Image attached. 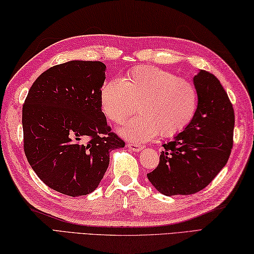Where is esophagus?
I'll use <instances>...</instances> for the list:
<instances>
[{
    "mask_svg": "<svg viewBox=\"0 0 254 254\" xmlns=\"http://www.w3.org/2000/svg\"><path fill=\"white\" fill-rule=\"evenodd\" d=\"M127 146L130 149H132L133 152H141V150L144 149L143 145H139L137 143H127Z\"/></svg>",
    "mask_w": 254,
    "mask_h": 254,
    "instance_id": "34e87169",
    "label": "esophagus"
}]
</instances>
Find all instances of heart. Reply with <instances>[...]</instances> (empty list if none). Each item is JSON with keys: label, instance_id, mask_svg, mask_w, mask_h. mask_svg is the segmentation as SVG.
Masks as SVG:
<instances>
[{"label": "heart", "instance_id": "1", "mask_svg": "<svg viewBox=\"0 0 254 254\" xmlns=\"http://www.w3.org/2000/svg\"><path fill=\"white\" fill-rule=\"evenodd\" d=\"M100 106L112 122L124 121L119 133L132 141H147L159 133L171 137L190 124L197 108L196 89L191 82L156 66H137L121 80H108L100 89Z\"/></svg>", "mask_w": 254, "mask_h": 254}]
</instances>
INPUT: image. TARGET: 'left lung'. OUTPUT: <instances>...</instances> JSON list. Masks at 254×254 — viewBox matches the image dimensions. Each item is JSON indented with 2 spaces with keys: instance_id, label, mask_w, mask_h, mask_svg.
Returning <instances> with one entry per match:
<instances>
[{
  "instance_id": "8db88e82",
  "label": "left lung",
  "mask_w": 254,
  "mask_h": 254,
  "mask_svg": "<svg viewBox=\"0 0 254 254\" xmlns=\"http://www.w3.org/2000/svg\"><path fill=\"white\" fill-rule=\"evenodd\" d=\"M197 108L190 124L164 144L159 165L147 174L167 196L189 195L207 187L227 164L233 148L235 115L219 80L203 69L193 76Z\"/></svg>"
}]
</instances>
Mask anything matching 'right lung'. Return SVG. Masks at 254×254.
<instances>
[{
  "mask_svg": "<svg viewBox=\"0 0 254 254\" xmlns=\"http://www.w3.org/2000/svg\"><path fill=\"white\" fill-rule=\"evenodd\" d=\"M106 69L99 61L59 64L35 80L25 100L27 160L42 182L65 195L95 191L109 166L110 152L124 147L101 111Z\"/></svg>",
  "mask_w": 254,
  "mask_h": 254,
  "instance_id": "add662e5",
  "label": "right lung"
}]
</instances>
